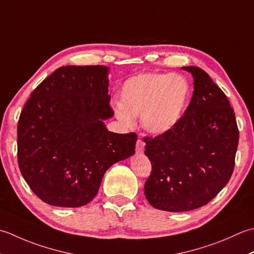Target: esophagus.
I'll return each mask as SVG.
<instances>
[{"instance_id": "esophagus-1", "label": "esophagus", "mask_w": 254, "mask_h": 254, "mask_svg": "<svg viewBox=\"0 0 254 254\" xmlns=\"http://www.w3.org/2000/svg\"><path fill=\"white\" fill-rule=\"evenodd\" d=\"M143 149H144V142L141 140V139H138L137 143H136V151H137V153L143 152Z\"/></svg>"}]
</instances>
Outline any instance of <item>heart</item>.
<instances>
[{
  "mask_svg": "<svg viewBox=\"0 0 254 254\" xmlns=\"http://www.w3.org/2000/svg\"><path fill=\"white\" fill-rule=\"evenodd\" d=\"M190 97L189 80L179 73L148 72L131 76L123 85L116 115L131 124L141 113L143 128L154 134L171 130L183 117Z\"/></svg>",
  "mask_w": 254,
  "mask_h": 254,
  "instance_id": "b5f03b06",
  "label": "heart"
}]
</instances>
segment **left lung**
<instances>
[{"instance_id": "1", "label": "left lung", "mask_w": 254, "mask_h": 254, "mask_svg": "<svg viewBox=\"0 0 254 254\" xmlns=\"http://www.w3.org/2000/svg\"><path fill=\"white\" fill-rule=\"evenodd\" d=\"M194 91L171 130L144 137L152 165L144 195L154 208L188 211L206 205L228 183L239 142L235 112L226 94L198 66H183Z\"/></svg>"}]
</instances>
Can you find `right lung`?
I'll return each instance as SVG.
<instances>
[{
	"label": "right lung",
	"mask_w": 254,
	"mask_h": 254,
	"mask_svg": "<svg viewBox=\"0 0 254 254\" xmlns=\"http://www.w3.org/2000/svg\"><path fill=\"white\" fill-rule=\"evenodd\" d=\"M108 68L65 65L33 91L17 125L18 167L45 203L81 207L112 164L134 153L137 134L108 131Z\"/></svg>",
	"instance_id": "obj_1"
}]
</instances>
